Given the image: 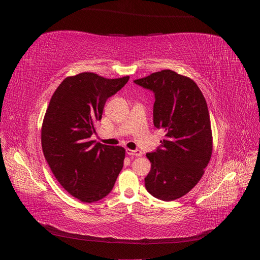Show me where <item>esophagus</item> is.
Listing matches in <instances>:
<instances>
[{
    "label": "esophagus",
    "instance_id": "1",
    "mask_svg": "<svg viewBox=\"0 0 260 260\" xmlns=\"http://www.w3.org/2000/svg\"><path fill=\"white\" fill-rule=\"evenodd\" d=\"M125 152H127V154L129 155V156H136V157H138V156H141L142 155V152L140 151V149H135V151H132V149H125Z\"/></svg>",
    "mask_w": 260,
    "mask_h": 260
}]
</instances>
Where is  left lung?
Instances as JSON below:
<instances>
[{"label": "left lung", "mask_w": 260, "mask_h": 260, "mask_svg": "<svg viewBox=\"0 0 260 260\" xmlns=\"http://www.w3.org/2000/svg\"><path fill=\"white\" fill-rule=\"evenodd\" d=\"M133 82L154 93V125L165 132L161 144L146 154L152 167L144 179L145 187L158 200H177L198 184L210 160L206 100L192 79L169 69Z\"/></svg>", "instance_id": "1"}]
</instances>
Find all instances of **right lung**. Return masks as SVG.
Returning <instances> with one entry per match:
<instances>
[{
	"label": "right lung",
	"instance_id": "1",
	"mask_svg": "<svg viewBox=\"0 0 260 260\" xmlns=\"http://www.w3.org/2000/svg\"><path fill=\"white\" fill-rule=\"evenodd\" d=\"M128 80V76L106 79L93 73L68 77L46 109L41 132L44 157L61 186L81 202L104 199L123 167V147L95 143L91 137L106 101Z\"/></svg>",
	"mask_w": 260,
	"mask_h": 260
}]
</instances>
